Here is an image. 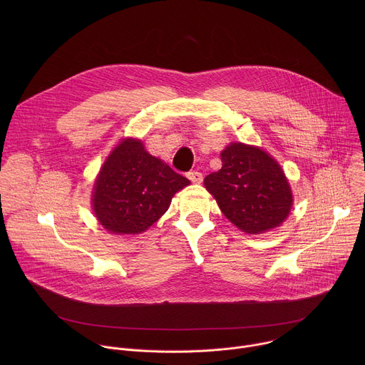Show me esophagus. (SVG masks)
<instances>
[{
  "mask_svg": "<svg viewBox=\"0 0 365 365\" xmlns=\"http://www.w3.org/2000/svg\"><path fill=\"white\" fill-rule=\"evenodd\" d=\"M187 179H189L192 183H200L202 179H203V176H202V173L197 172V170H190V172L187 173Z\"/></svg>",
  "mask_w": 365,
  "mask_h": 365,
  "instance_id": "obj_1",
  "label": "esophagus"
}]
</instances>
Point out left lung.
<instances>
[{
	"instance_id": "1",
	"label": "left lung",
	"mask_w": 365,
	"mask_h": 365,
	"mask_svg": "<svg viewBox=\"0 0 365 365\" xmlns=\"http://www.w3.org/2000/svg\"><path fill=\"white\" fill-rule=\"evenodd\" d=\"M221 162L218 172L205 178V187L234 225L247 234H262L287 218L290 186L266 151L232 143L221 153Z\"/></svg>"
}]
</instances>
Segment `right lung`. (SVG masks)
Masks as SVG:
<instances>
[{
    "label": "right lung",
    "instance_id": "right-lung-1",
    "mask_svg": "<svg viewBox=\"0 0 365 365\" xmlns=\"http://www.w3.org/2000/svg\"><path fill=\"white\" fill-rule=\"evenodd\" d=\"M190 182L148 154L138 140H124L103 163L93 192V211L114 234H140L158 221L173 195Z\"/></svg>",
    "mask_w": 365,
    "mask_h": 365
}]
</instances>
